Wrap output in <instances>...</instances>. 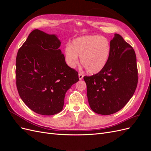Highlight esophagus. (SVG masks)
Wrapping results in <instances>:
<instances>
[{"label":"esophagus","instance_id":"obj_1","mask_svg":"<svg viewBox=\"0 0 151 151\" xmlns=\"http://www.w3.org/2000/svg\"><path fill=\"white\" fill-rule=\"evenodd\" d=\"M83 77H84V76L82 74H79V80H82L83 79Z\"/></svg>","mask_w":151,"mask_h":151}]
</instances>
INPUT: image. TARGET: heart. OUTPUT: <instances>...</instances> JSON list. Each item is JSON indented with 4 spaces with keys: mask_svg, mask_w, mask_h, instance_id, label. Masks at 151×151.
I'll use <instances>...</instances> for the list:
<instances>
[{
    "mask_svg": "<svg viewBox=\"0 0 151 151\" xmlns=\"http://www.w3.org/2000/svg\"><path fill=\"white\" fill-rule=\"evenodd\" d=\"M111 52L110 43L99 35H86L73 40L65 48L67 64L75 68L81 63L89 74H96L106 67Z\"/></svg>",
    "mask_w": 151,
    "mask_h": 151,
    "instance_id": "heart-1",
    "label": "heart"
}]
</instances>
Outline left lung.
<instances>
[{"label":"left lung","instance_id":"8db88e82","mask_svg":"<svg viewBox=\"0 0 151 151\" xmlns=\"http://www.w3.org/2000/svg\"><path fill=\"white\" fill-rule=\"evenodd\" d=\"M111 52L104 69L85 76L88 102L92 110L109 115L124 107L133 96L138 83L134 50L118 34L110 42Z\"/></svg>","mask_w":151,"mask_h":151}]
</instances>
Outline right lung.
<instances>
[{"instance_id": "right-lung-1", "label": "right lung", "mask_w": 151, "mask_h": 151, "mask_svg": "<svg viewBox=\"0 0 151 151\" xmlns=\"http://www.w3.org/2000/svg\"><path fill=\"white\" fill-rule=\"evenodd\" d=\"M55 35L35 29L18 50L16 77L18 93L31 110L42 115L60 112L65 93L79 81L68 67Z\"/></svg>"}]
</instances>
